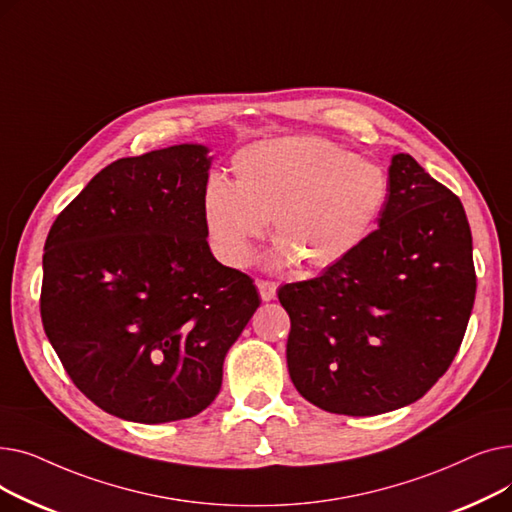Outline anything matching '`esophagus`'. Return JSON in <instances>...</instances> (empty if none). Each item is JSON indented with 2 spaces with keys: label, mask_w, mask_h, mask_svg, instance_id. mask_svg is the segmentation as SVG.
<instances>
[{
  "label": "esophagus",
  "mask_w": 512,
  "mask_h": 512,
  "mask_svg": "<svg viewBox=\"0 0 512 512\" xmlns=\"http://www.w3.org/2000/svg\"><path fill=\"white\" fill-rule=\"evenodd\" d=\"M257 288L263 301H274L276 299V284L270 280H257Z\"/></svg>",
  "instance_id": "obj_1"
}]
</instances>
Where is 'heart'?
<instances>
[{"label": "heart", "instance_id": "obj_1", "mask_svg": "<svg viewBox=\"0 0 512 512\" xmlns=\"http://www.w3.org/2000/svg\"><path fill=\"white\" fill-rule=\"evenodd\" d=\"M232 170L234 184L211 176L203 191L211 249L230 267L251 263L272 220V265L328 270L359 249L390 195L380 166L319 137L255 143L236 153Z\"/></svg>", "mask_w": 512, "mask_h": 512}]
</instances>
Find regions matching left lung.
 I'll use <instances>...</instances> for the list:
<instances>
[{"label": "left lung", "instance_id": "8db88e82", "mask_svg": "<svg viewBox=\"0 0 512 512\" xmlns=\"http://www.w3.org/2000/svg\"><path fill=\"white\" fill-rule=\"evenodd\" d=\"M390 195L359 249L311 280L284 284L288 373L311 405L353 417L407 407L463 342L473 240L461 199L409 153L392 157Z\"/></svg>", "mask_w": 512, "mask_h": 512}]
</instances>
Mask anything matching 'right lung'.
<instances>
[{
  "instance_id": "right-lung-1",
  "label": "right lung",
  "mask_w": 512,
  "mask_h": 512,
  "mask_svg": "<svg viewBox=\"0 0 512 512\" xmlns=\"http://www.w3.org/2000/svg\"><path fill=\"white\" fill-rule=\"evenodd\" d=\"M207 153L174 145L114 161L45 240L43 330L74 386L126 421L207 409L261 303L247 274L211 255Z\"/></svg>"
}]
</instances>
